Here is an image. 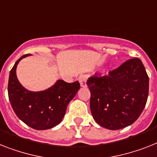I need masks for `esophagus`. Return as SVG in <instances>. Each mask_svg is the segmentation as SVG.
Returning <instances> with one entry per match:
<instances>
[{"mask_svg":"<svg viewBox=\"0 0 157 157\" xmlns=\"http://www.w3.org/2000/svg\"><path fill=\"white\" fill-rule=\"evenodd\" d=\"M79 82H80V85L82 87H85L86 86V80H87V78H86V75H82L79 77Z\"/></svg>","mask_w":157,"mask_h":157,"instance_id":"1","label":"esophagus"}]
</instances>
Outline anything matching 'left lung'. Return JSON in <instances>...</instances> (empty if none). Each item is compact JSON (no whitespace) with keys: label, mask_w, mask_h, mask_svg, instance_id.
Here are the masks:
<instances>
[{"label":"left lung","mask_w":157,"mask_h":157,"mask_svg":"<svg viewBox=\"0 0 157 157\" xmlns=\"http://www.w3.org/2000/svg\"><path fill=\"white\" fill-rule=\"evenodd\" d=\"M86 84L93 118L107 129L119 130L132 124L147 103L149 78L137 58L125 62L108 75L89 78Z\"/></svg>","instance_id":"obj_1"}]
</instances>
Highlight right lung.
Returning <instances> with one entry per match:
<instances>
[{
  "label": "right lung",
  "instance_id": "add662e5",
  "mask_svg": "<svg viewBox=\"0 0 157 157\" xmlns=\"http://www.w3.org/2000/svg\"><path fill=\"white\" fill-rule=\"evenodd\" d=\"M25 54L17 61L9 78L8 94L14 112L22 122L36 130H46L62 122L67 105L80 89L78 81L68 83L62 79L48 89L31 91L20 83L17 77V67Z\"/></svg>",
  "mask_w": 157,
  "mask_h": 157
}]
</instances>
